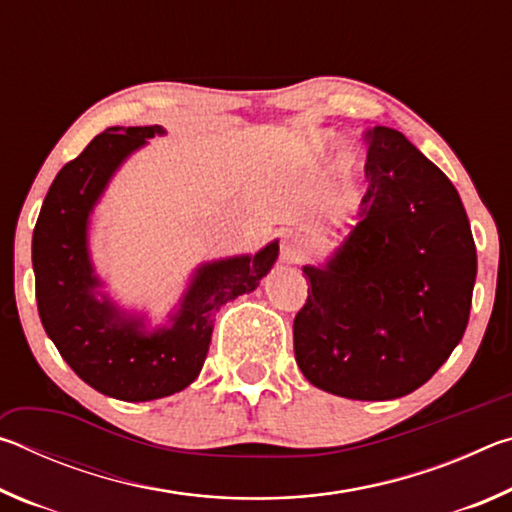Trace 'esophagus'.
Listing matches in <instances>:
<instances>
[{
	"label": "esophagus",
	"mask_w": 512,
	"mask_h": 512,
	"mask_svg": "<svg viewBox=\"0 0 512 512\" xmlns=\"http://www.w3.org/2000/svg\"><path fill=\"white\" fill-rule=\"evenodd\" d=\"M307 253H309V250H307L305 237H302V235H287V237H284L282 250H280L282 262L300 264V262H305Z\"/></svg>",
	"instance_id": "34e87169"
}]
</instances>
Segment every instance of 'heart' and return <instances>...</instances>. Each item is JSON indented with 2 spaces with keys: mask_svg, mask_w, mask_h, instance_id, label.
Listing matches in <instances>:
<instances>
[{
  "mask_svg": "<svg viewBox=\"0 0 512 512\" xmlns=\"http://www.w3.org/2000/svg\"><path fill=\"white\" fill-rule=\"evenodd\" d=\"M329 146H332V137H329L327 133L311 135L309 140H307V158H309V160L325 158L327 151H329ZM339 160H341V164L345 167V164H350V162L354 160V153H352L350 149L343 151V153L339 155Z\"/></svg>",
  "mask_w": 512,
  "mask_h": 512,
  "instance_id": "1",
  "label": "heart"
}]
</instances>
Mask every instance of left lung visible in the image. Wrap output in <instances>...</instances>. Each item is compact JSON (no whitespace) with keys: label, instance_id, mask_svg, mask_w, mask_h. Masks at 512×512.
<instances>
[{"label":"left lung","instance_id":"1","mask_svg":"<svg viewBox=\"0 0 512 512\" xmlns=\"http://www.w3.org/2000/svg\"><path fill=\"white\" fill-rule=\"evenodd\" d=\"M368 189L348 235L293 320L311 384L348 400H395L429 381L461 343L476 248L456 187L388 126L366 133Z\"/></svg>","mask_w":512,"mask_h":512}]
</instances>
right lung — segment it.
I'll use <instances>...</instances> for the list:
<instances>
[{"instance_id": "1", "label": "right lung", "mask_w": 512, "mask_h": 512, "mask_svg": "<svg viewBox=\"0 0 512 512\" xmlns=\"http://www.w3.org/2000/svg\"><path fill=\"white\" fill-rule=\"evenodd\" d=\"M162 126H112L51 183L33 230L31 259L42 327L85 384L124 402L160 400L187 388L210 350L214 316L225 302L253 293L271 271L280 241L255 255L203 262L167 320L151 325L108 296L90 255V219L110 180Z\"/></svg>"}]
</instances>
